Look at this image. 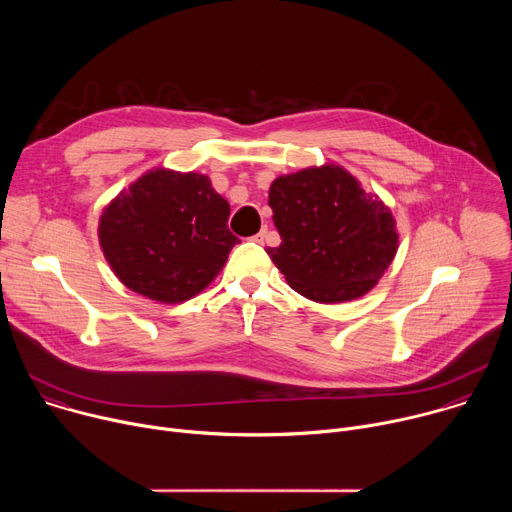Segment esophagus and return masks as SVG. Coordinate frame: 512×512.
Listing matches in <instances>:
<instances>
[{
	"label": "esophagus",
	"mask_w": 512,
	"mask_h": 512,
	"mask_svg": "<svg viewBox=\"0 0 512 512\" xmlns=\"http://www.w3.org/2000/svg\"><path fill=\"white\" fill-rule=\"evenodd\" d=\"M265 237H267V229H261V231L253 237V241L259 243V245H263V243H265Z\"/></svg>",
	"instance_id": "obj_1"
}]
</instances>
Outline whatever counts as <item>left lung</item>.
Returning <instances> with one entry per match:
<instances>
[{
	"label": "left lung",
	"instance_id": "left-lung-1",
	"mask_svg": "<svg viewBox=\"0 0 512 512\" xmlns=\"http://www.w3.org/2000/svg\"><path fill=\"white\" fill-rule=\"evenodd\" d=\"M269 206L281 245L265 251L289 287L312 302L367 296L397 255L391 208L340 164L277 176Z\"/></svg>",
	"mask_w": 512,
	"mask_h": 512
}]
</instances>
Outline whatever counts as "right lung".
Here are the masks:
<instances>
[{
    "label": "right lung",
    "instance_id": "right-lung-1",
    "mask_svg": "<svg viewBox=\"0 0 512 512\" xmlns=\"http://www.w3.org/2000/svg\"><path fill=\"white\" fill-rule=\"evenodd\" d=\"M229 214L208 176L154 168L103 208L97 235L125 287L160 304H182L214 281L239 243Z\"/></svg>",
    "mask_w": 512,
    "mask_h": 512
}]
</instances>
